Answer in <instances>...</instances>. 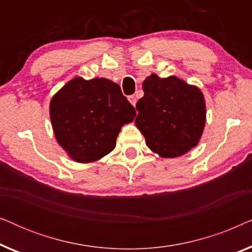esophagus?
I'll return each instance as SVG.
<instances>
[{"label": "esophagus", "instance_id": "1", "mask_svg": "<svg viewBox=\"0 0 252 252\" xmlns=\"http://www.w3.org/2000/svg\"><path fill=\"white\" fill-rule=\"evenodd\" d=\"M128 101H129V103H130V104H132L133 106H135V104H136V97H135V95H130V96H128Z\"/></svg>", "mask_w": 252, "mask_h": 252}]
</instances>
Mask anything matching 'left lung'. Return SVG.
I'll return each instance as SVG.
<instances>
[{
  "label": "left lung",
  "mask_w": 252,
  "mask_h": 252,
  "mask_svg": "<svg viewBox=\"0 0 252 252\" xmlns=\"http://www.w3.org/2000/svg\"><path fill=\"white\" fill-rule=\"evenodd\" d=\"M142 88L135 125L148 148L163 158H174L197 146L206 122L201 89L174 75L159 78L155 73L146 78Z\"/></svg>",
  "instance_id": "8db88e82"
}]
</instances>
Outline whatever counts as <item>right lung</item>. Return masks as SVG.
<instances>
[{
    "label": "right lung",
    "instance_id": "add662e5",
    "mask_svg": "<svg viewBox=\"0 0 252 252\" xmlns=\"http://www.w3.org/2000/svg\"><path fill=\"white\" fill-rule=\"evenodd\" d=\"M49 112L58 144L77 163H93L111 153L123 125L136 115L116 82L81 77L53 96Z\"/></svg>",
    "mask_w": 252,
    "mask_h": 252
}]
</instances>
